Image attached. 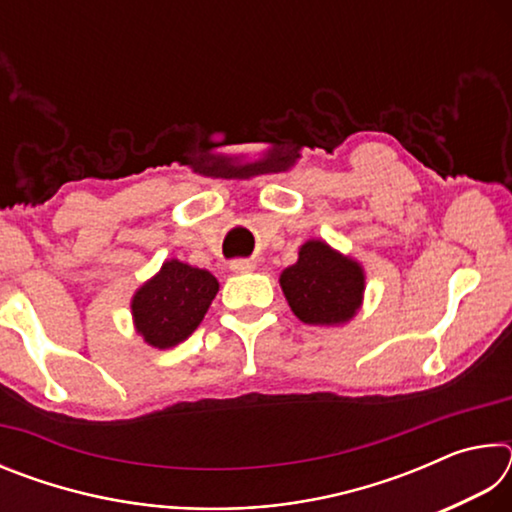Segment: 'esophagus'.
I'll use <instances>...</instances> for the list:
<instances>
[{
  "label": "esophagus",
  "instance_id": "1",
  "mask_svg": "<svg viewBox=\"0 0 512 512\" xmlns=\"http://www.w3.org/2000/svg\"><path fill=\"white\" fill-rule=\"evenodd\" d=\"M228 266L232 273H250L255 268V264L250 262V259H235V262H230Z\"/></svg>",
  "mask_w": 512,
  "mask_h": 512
}]
</instances>
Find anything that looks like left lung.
I'll return each instance as SVG.
<instances>
[{"label":"left lung","instance_id":"obj_1","mask_svg":"<svg viewBox=\"0 0 512 512\" xmlns=\"http://www.w3.org/2000/svg\"><path fill=\"white\" fill-rule=\"evenodd\" d=\"M289 307L305 325L341 327L357 316L366 291V273L357 259L323 239H307L298 262L280 273Z\"/></svg>","mask_w":512,"mask_h":512}]
</instances>
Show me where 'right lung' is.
I'll return each mask as SVG.
<instances>
[{"instance_id":"right-lung-1","label":"right lung","mask_w":512,"mask_h":512,"mask_svg":"<svg viewBox=\"0 0 512 512\" xmlns=\"http://www.w3.org/2000/svg\"><path fill=\"white\" fill-rule=\"evenodd\" d=\"M216 293L219 280L210 271L180 259H167L160 271L133 293L135 332L151 348L169 350L192 336Z\"/></svg>"}]
</instances>
